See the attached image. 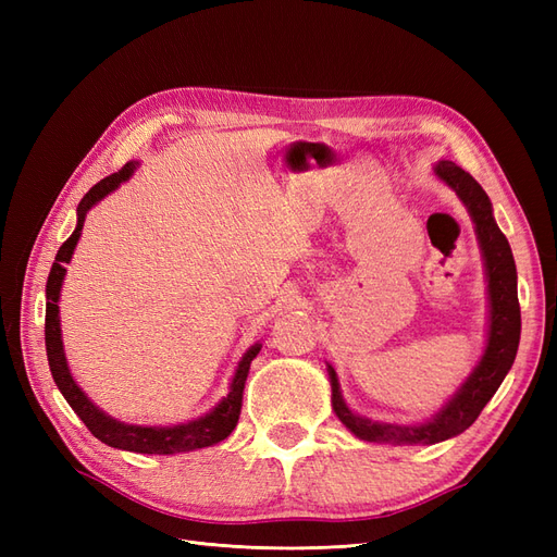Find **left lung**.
<instances>
[{
  "label": "left lung",
  "mask_w": 557,
  "mask_h": 557,
  "mask_svg": "<svg viewBox=\"0 0 557 557\" xmlns=\"http://www.w3.org/2000/svg\"><path fill=\"white\" fill-rule=\"evenodd\" d=\"M434 174L458 195L465 205L483 256V269L487 281V332L483 356L471 369L469 376L460 383L444 407L432 418L416 425L383 423L352 411L344 395L339 376L334 367L327 364V376L332 385V409L336 418L362 442L393 444V446H430L462 434L491 397L497 393L504 376L516 360L520 342V305H518V276L511 246L495 223L493 205L485 190L471 178L462 166L450 160L434 164Z\"/></svg>",
  "instance_id": "1"
}]
</instances>
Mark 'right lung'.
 <instances>
[{"label": "right lung", "mask_w": 557, "mask_h": 557, "mask_svg": "<svg viewBox=\"0 0 557 557\" xmlns=\"http://www.w3.org/2000/svg\"><path fill=\"white\" fill-rule=\"evenodd\" d=\"M139 162H127L123 170H117L115 174L107 176L99 181L97 185L86 193V197L81 199V205L76 209V227L72 232V237L66 239L58 256L53 267H50L48 283H46V356H48V367L50 374H53V381L58 385V391L64 395L66 404L74 409V413L86 423V428L97 436L99 442L111 446V448H121V450H132V453H148V455H176V453H188L197 448H207L218 442L227 440L232 430L239 423V413H242V397H244V383L248 376V369L252 358L258 356L262 344H252L242 360L237 362V369H234V376L230 381V393L215 404L211 411L205 416L193 418L188 423H178V425H132L123 423L107 411H102L97 404L83 393V387L74 381L72 369L66 364L64 356V344H62V327H60V293H62V283L66 276V264L72 262L74 248L81 239L83 223H86L88 211L99 205L104 197H109L113 190L121 188V183L129 181L137 172Z\"/></svg>", "instance_id": "right-lung-1"}]
</instances>
